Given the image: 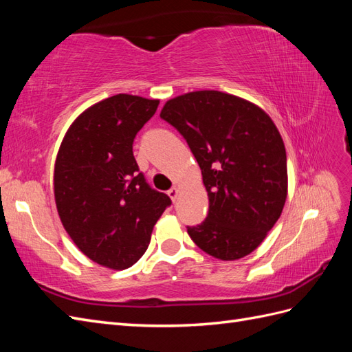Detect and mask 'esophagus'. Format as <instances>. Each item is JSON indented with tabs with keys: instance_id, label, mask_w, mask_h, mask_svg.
Returning <instances> with one entry per match:
<instances>
[{
	"instance_id": "34e87169",
	"label": "esophagus",
	"mask_w": 352,
	"mask_h": 352,
	"mask_svg": "<svg viewBox=\"0 0 352 352\" xmlns=\"http://www.w3.org/2000/svg\"><path fill=\"white\" fill-rule=\"evenodd\" d=\"M167 195L172 198V201L175 202L176 199H177V197H179V189L175 186V188H172V189H168L167 190Z\"/></svg>"
}]
</instances>
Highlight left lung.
<instances>
[{
	"instance_id": "8db88e82",
	"label": "left lung",
	"mask_w": 352,
	"mask_h": 352,
	"mask_svg": "<svg viewBox=\"0 0 352 352\" xmlns=\"http://www.w3.org/2000/svg\"><path fill=\"white\" fill-rule=\"evenodd\" d=\"M182 135L201 168L208 216L188 233L223 261L251 254L282 214L287 197L286 151L270 116L220 91L168 100L160 113Z\"/></svg>"
}]
</instances>
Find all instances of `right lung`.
Segmentation results:
<instances>
[{"label":"right lung","mask_w":352,"mask_h":352,"mask_svg":"<svg viewBox=\"0 0 352 352\" xmlns=\"http://www.w3.org/2000/svg\"><path fill=\"white\" fill-rule=\"evenodd\" d=\"M160 100L117 94L73 120L54 164L63 228L89 260L124 270L140 260L170 198L140 173L132 144Z\"/></svg>","instance_id":"add662e5"}]
</instances>
